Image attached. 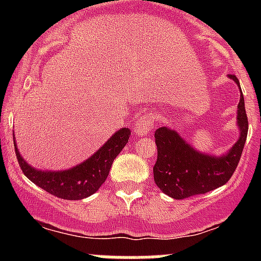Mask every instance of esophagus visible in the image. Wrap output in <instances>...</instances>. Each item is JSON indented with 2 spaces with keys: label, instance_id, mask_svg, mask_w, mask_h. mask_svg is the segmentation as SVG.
Segmentation results:
<instances>
[{
  "label": "esophagus",
  "instance_id": "esophagus-1",
  "mask_svg": "<svg viewBox=\"0 0 261 261\" xmlns=\"http://www.w3.org/2000/svg\"><path fill=\"white\" fill-rule=\"evenodd\" d=\"M155 122V115L154 114H147L141 116L138 121L135 122V133L139 136H145L147 133L152 128Z\"/></svg>",
  "mask_w": 261,
  "mask_h": 261
}]
</instances>
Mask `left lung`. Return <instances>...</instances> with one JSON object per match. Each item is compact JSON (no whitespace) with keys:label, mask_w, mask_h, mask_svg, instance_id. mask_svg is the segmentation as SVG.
<instances>
[{"label":"left lung","mask_w":261,"mask_h":261,"mask_svg":"<svg viewBox=\"0 0 261 261\" xmlns=\"http://www.w3.org/2000/svg\"><path fill=\"white\" fill-rule=\"evenodd\" d=\"M228 77L240 88V82L233 74ZM238 106V126L240 136L235 145L225 155L212 156L197 151L183 140L174 130L159 127L155 131L158 158L154 168L155 184L174 199H184L203 194L226 184L232 177L247 136V116L245 111L243 91L240 88Z\"/></svg>","instance_id":"obj_1"}]
</instances>
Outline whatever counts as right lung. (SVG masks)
Listing matches in <instances>:
<instances>
[{"label":"right lung","mask_w":261,"mask_h":261,"mask_svg":"<svg viewBox=\"0 0 261 261\" xmlns=\"http://www.w3.org/2000/svg\"><path fill=\"white\" fill-rule=\"evenodd\" d=\"M131 131L120 128L101 149L97 150L89 159L68 170H38L29 165L18 152L15 141L17 162L23 174L33 183L58 198L77 201L92 196L109 177L110 169L121 150L127 144Z\"/></svg>","instance_id":"add662e5"}]
</instances>
